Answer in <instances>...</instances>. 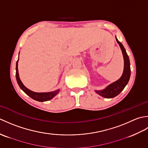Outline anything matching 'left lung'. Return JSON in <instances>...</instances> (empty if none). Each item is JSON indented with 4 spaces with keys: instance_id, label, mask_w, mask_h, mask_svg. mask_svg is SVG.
<instances>
[{
    "instance_id": "obj_1",
    "label": "left lung",
    "mask_w": 148,
    "mask_h": 148,
    "mask_svg": "<svg viewBox=\"0 0 148 148\" xmlns=\"http://www.w3.org/2000/svg\"><path fill=\"white\" fill-rule=\"evenodd\" d=\"M116 41L118 43L119 46H120V48L122 51L123 55L124 58V70L121 77L119 78L118 80H117L115 82L109 84V86H107L105 89L102 90H95L96 93H97L103 97L108 99L113 98L116 96H117L125 88L126 86L127 83H128V81L130 79V64L128 56L126 52L125 48L123 46L122 44L116 38Z\"/></svg>"
}]
</instances>
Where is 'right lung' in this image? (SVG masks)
<instances>
[{"mask_svg": "<svg viewBox=\"0 0 148 148\" xmlns=\"http://www.w3.org/2000/svg\"><path fill=\"white\" fill-rule=\"evenodd\" d=\"M18 60H19V58H18ZM18 60L16 62V81H17V83L18 84L19 86L20 87V88L23 90L27 95H29V97H31V98L33 99L34 100H37V101L45 102V101H48V100H51L56 95H57L59 92L60 90H55V91H54V92H51L37 93V92H32V91H31L28 88H27L23 85V84L22 83L20 79V77H19L18 69Z\"/></svg>", "mask_w": 148, "mask_h": 148, "instance_id": "right-lung-1", "label": "right lung"}]
</instances>
